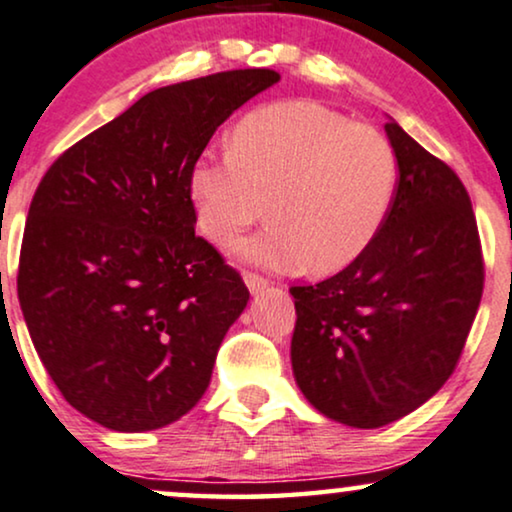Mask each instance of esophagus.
<instances>
[{
	"label": "esophagus",
	"mask_w": 512,
	"mask_h": 512,
	"mask_svg": "<svg viewBox=\"0 0 512 512\" xmlns=\"http://www.w3.org/2000/svg\"><path fill=\"white\" fill-rule=\"evenodd\" d=\"M243 281H245V286H248V290H250L252 295H255V293H262V290L269 286L267 278H262V276H257V274H250V271H245V274H243Z\"/></svg>",
	"instance_id": "1"
}]
</instances>
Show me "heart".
<instances>
[{
	"label": "heart",
	"instance_id": "heart-1",
	"mask_svg": "<svg viewBox=\"0 0 512 512\" xmlns=\"http://www.w3.org/2000/svg\"><path fill=\"white\" fill-rule=\"evenodd\" d=\"M399 160L383 132L312 101L245 115L231 151L189 170L198 229L226 248L264 217L271 224L238 255L278 274H335L371 248L390 217Z\"/></svg>",
	"mask_w": 512,
	"mask_h": 512
}]
</instances>
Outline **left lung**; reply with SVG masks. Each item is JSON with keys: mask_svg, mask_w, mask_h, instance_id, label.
Returning <instances> with one entry per match:
<instances>
[{"mask_svg": "<svg viewBox=\"0 0 512 512\" xmlns=\"http://www.w3.org/2000/svg\"><path fill=\"white\" fill-rule=\"evenodd\" d=\"M390 217L371 248L316 286H295V383L316 411L373 430L404 418L454 373L484 267L468 191L392 118Z\"/></svg>", "mask_w": 512, "mask_h": 512, "instance_id": "obj_1", "label": "left lung"}]
</instances>
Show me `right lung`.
<instances>
[{
  "label": "right lung",
  "mask_w": 512,
  "mask_h": 512,
  "mask_svg": "<svg viewBox=\"0 0 512 512\" xmlns=\"http://www.w3.org/2000/svg\"><path fill=\"white\" fill-rule=\"evenodd\" d=\"M278 80L248 68L153 89L37 186L18 264L23 319L68 404L103 428H165L208 390L250 293L196 236L189 170Z\"/></svg>",
  "instance_id": "right-lung-1"
}]
</instances>
